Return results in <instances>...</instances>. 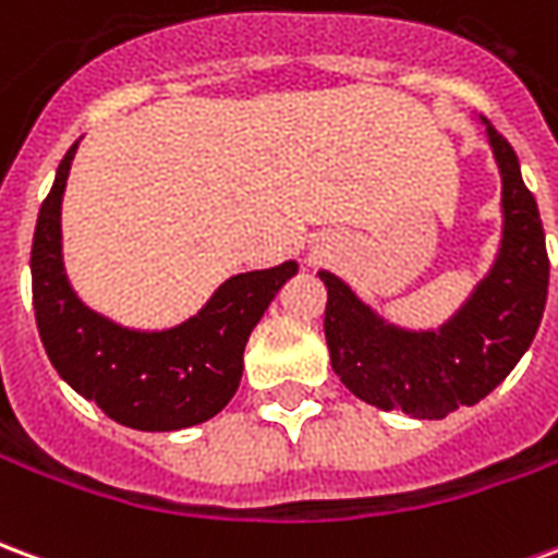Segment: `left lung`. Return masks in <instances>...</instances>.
<instances>
[{
    "label": "left lung",
    "mask_w": 558,
    "mask_h": 558,
    "mask_svg": "<svg viewBox=\"0 0 558 558\" xmlns=\"http://www.w3.org/2000/svg\"><path fill=\"white\" fill-rule=\"evenodd\" d=\"M484 125L502 172V247L454 319L436 331H407L376 316L331 271H319L328 290L323 326L331 367L371 407L412 418H445L472 407L514 371L538 331L550 283L538 203L511 143L490 122Z\"/></svg>",
    "instance_id": "1"
}]
</instances>
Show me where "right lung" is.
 I'll return each instance as SVG.
<instances>
[{"label": "right lung", "instance_id": "add662e5", "mask_svg": "<svg viewBox=\"0 0 558 558\" xmlns=\"http://www.w3.org/2000/svg\"><path fill=\"white\" fill-rule=\"evenodd\" d=\"M77 143L56 170L32 239V304L47 359L77 395L134 430H182L218 415L242 379L244 343L271 299L299 271L280 263L244 271L187 323L134 331L80 302L62 266V194Z\"/></svg>", "mask_w": 558, "mask_h": 558}]
</instances>
